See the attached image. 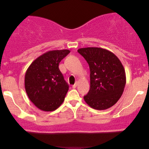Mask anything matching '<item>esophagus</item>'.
<instances>
[{
	"mask_svg": "<svg viewBox=\"0 0 149 149\" xmlns=\"http://www.w3.org/2000/svg\"><path fill=\"white\" fill-rule=\"evenodd\" d=\"M78 82H76V83H75V84L74 85H72V87H73V88H76L77 86H78Z\"/></svg>",
	"mask_w": 149,
	"mask_h": 149,
	"instance_id": "esophagus-1",
	"label": "esophagus"
}]
</instances>
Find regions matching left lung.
I'll return each instance as SVG.
<instances>
[{
    "label": "left lung",
    "mask_w": 149,
    "mask_h": 149,
    "mask_svg": "<svg viewBox=\"0 0 149 149\" xmlns=\"http://www.w3.org/2000/svg\"><path fill=\"white\" fill-rule=\"evenodd\" d=\"M88 63L90 70V89L84 100L97 110L113 107L124 91L126 84L125 69L113 53L101 47L78 49Z\"/></svg>",
    "instance_id": "1"
}]
</instances>
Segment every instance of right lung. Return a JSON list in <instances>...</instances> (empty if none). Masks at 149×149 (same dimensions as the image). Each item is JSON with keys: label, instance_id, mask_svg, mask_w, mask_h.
<instances>
[{"label": "right lung", "instance_id": "right-lung-1", "mask_svg": "<svg viewBox=\"0 0 149 149\" xmlns=\"http://www.w3.org/2000/svg\"><path fill=\"white\" fill-rule=\"evenodd\" d=\"M70 52L69 49L50 50L34 60L26 70V92L37 108L53 111L64 102L69 85L59 69V64Z\"/></svg>", "mask_w": 149, "mask_h": 149}]
</instances>
